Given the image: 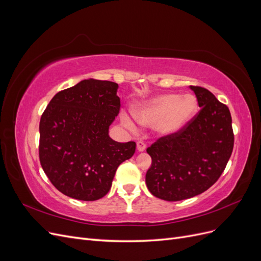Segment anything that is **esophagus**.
I'll list each match as a JSON object with an SVG mask.
<instances>
[{
	"instance_id": "1",
	"label": "esophagus",
	"mask_w": 261,
	"mask_h": 261,
	"mask_svg": "<svg viewBox=\"0 0 261 261\" xmlns=\"http://www.w3.org/2000/svg\"><path fill=\"white\" fill-rule=\"evenodd\" d=\"M137 150L139 152H143L146 150V144L144 141H137Z\"/></svg>"
}]
</instances>
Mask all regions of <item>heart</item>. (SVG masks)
<instances>
[{"mask_svg":"<svg viewBox=\"0 0 261 261\" xmlns=\"http://www.w3.org/2000/svg\"><path fill=\"white\" fill-rule=\"evenodd\" d=\"M196 112L197 100L193 94L163 93L137 106L134 115L141 125H155L158 133L168 136L183 129ZM122 120L128 128H135V124L128 116L124 115Z\"/></svg>","mask_w":261,"mask_h":261,"instance_id":"heart-1","label":"heart"}]
</instances>
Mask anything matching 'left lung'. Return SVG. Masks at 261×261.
I'll list each match as a JSON object with an SVG mask.
<instances>
[{"instance_id":"obj_1","label":"left lung","mask_w":261,"mask_h":261,"mask_svg":"<svg viewBox=\"0 0 261 261\" xmlns=\"http://www.w3.org/2000/svg\"><path fill=\"white\" fill-rule=\"evenodd\" d=\"M201 108L185 127L147 148L146 184L158 198L178 201L206 192L222 174L234 146L228 108L206 88L191 86Z\"/></svg>"}]
</instances>
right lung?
I'll list each match as a JSON object with an SVG mask.
<instances>
[{
	"instance_id": "obj_1",
	"label": "right lung",
	"mask_w": 261,
	"mask_h": 261,
	"mask_svg": "<svg viewBox=\"0 0 261 261\" xmlns=\"http://www.w3.org/2000/svg\"><path fill=\"white\" fill-rule=\"evenodd\" d=\"M117 88L113 82L82 81L55 94L41 115V167L53 186L70 198H102L118 165L135 153V141L117 143L109 136L121 108Z\"/></svg>"
}]
</instances>
